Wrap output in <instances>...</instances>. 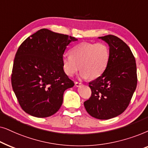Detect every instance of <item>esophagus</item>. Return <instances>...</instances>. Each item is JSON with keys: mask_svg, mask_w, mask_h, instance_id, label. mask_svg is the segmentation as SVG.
<instances>
[{"mask_svg": "<svg viewBox=\"0 0 148 148\" xmlns=\"http://www.w3.org/2000/svg\"><path fill=\"white\" fill-rule=\"evenodd\" d=\"M80 84H82L81 82H75V85L76 86H79Z\"/></svg>", "mask_w": 148, "mask_h": 148, "instance_id": "esophagus-1", "label": "esophagus"}]
</instances>
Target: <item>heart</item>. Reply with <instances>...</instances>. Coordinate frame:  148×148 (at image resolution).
<instances>
[{
  "instance_id": "1",
  "label": "heart",
  "mask_w": 148,
  "mask_h": 148,
  "mask_svg": "<svg viewBox=\"0 0 148 148\" xmlns=\"http://www.w3.org/2000/svg\"><path fill=\"white\" fill-rule=\"evenodd\" d=\"M110 50L102 42H82L75 46L71 54H64L63 68L67 75L72 76L81 70L82 78H95L103 74L110 60Z\"/></svg>"
}]
</instances>
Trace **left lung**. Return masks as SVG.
<instances>
[{
    "instance_id": "left-lung-1",
    "label": "left lung",
    "mask_w": 148,
    "mask_h": 148,
    "mask_svg": "<svg viewBox=\"0 0 148 148\" xmlns=\"http://www.w3.org/2000/svg\"><path fill=\"white\" fill-rule=\"evenodd\" d=\"M110 47V60L103 74L89 82L91 96L84 102L86 112L100 120L121 114L129 106L137 87L135 59L129 46L119 37H99Z\"/></svg>"
}]
</instances>
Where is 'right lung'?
I'll return each instance as SVG.
<instances>
[{
  "label": "right lung",
  "instance_id": "add662e5",
  "mask_svg": "<svg viewBox=\"0 0 148 148\" xmlns=\"http://www.w3.org/2000/svg\"><path fill=\"white\" fill-rule=\"evenodd\" d=\"M77 40L43 28L19 46L13 62L11 84L27 114L46 118L60 110L64 91L74 85L64 71L63 55L66 47Z\"/></svg>",
  "mask_w": 148,
  "mask_h": 148
}]
</instances>
